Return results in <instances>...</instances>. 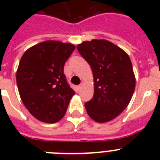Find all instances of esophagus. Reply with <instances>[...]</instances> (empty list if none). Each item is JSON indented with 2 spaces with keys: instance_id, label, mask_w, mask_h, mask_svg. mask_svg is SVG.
Instances as JSON below:
<instances>
[{
  "instance_id": "esophagus-1",
  "label": "esophagus",
  "mask_w": 160,
  "mask_h": 160,
  "mask_svg": "<svg viewBox=\"0 0 160 160\" xmlns=\"http://www.w3.org/2000/svg\"><path fill=\"white\" fill-rule=\"evenodd\" d=\"M82 86H83V82H82L81 84L79 85V86H78V90H81L82 87Z\"/></svg>"
}]
</instances>
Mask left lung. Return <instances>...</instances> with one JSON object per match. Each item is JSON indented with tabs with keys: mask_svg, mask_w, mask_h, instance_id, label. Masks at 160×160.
Returning <instances> with one entry per match:
<instances>
[{
	"mask_svg": "<svg viewBox=\"0 0 160 160\" xmlns=\"http://www.w3.org/2000/svg\"><path fill=\"white\" fill-rule=\"evenodd\" d=\"M77 48L94 76V96L85 103L87 114L97 122H109L127 108L132 98L135 77L131 59L123 49L103 39L83 42Z\"/></svg>",
	"mask_w": 160,
	"mask_h": 160,
	"instance_id": "left-lung-1",
	"label": "left lung"
}]
</instances>
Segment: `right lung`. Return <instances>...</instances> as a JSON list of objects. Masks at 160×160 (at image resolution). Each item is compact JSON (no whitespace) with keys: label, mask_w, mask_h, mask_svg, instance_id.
I'll return each instance as SVG.
<instances>
[{"label":"right lung","mask_w":160,"mask_h":160,"mask_svg":"<svg viewBox=\"0 0 160 160\" xmlns=\"http://www.w3.org/2000/svg\"><path fill=\"white\" fill-rule=\"evenodd\" d=\"M75 46L46 41L28 49L17 70L22 102L32 116L46 123L62 119L75 93L64 74V65Z\"/></svg>","instance_id":"right-lung-1"}]
</instances>
